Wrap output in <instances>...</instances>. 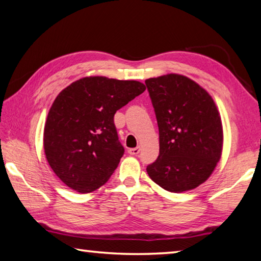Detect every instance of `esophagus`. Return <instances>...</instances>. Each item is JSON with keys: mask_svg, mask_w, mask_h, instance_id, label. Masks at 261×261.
Masks as SVG:
<instances>
[{"mask_svg": "<svg viewBox=\"0 0 261 261\" xmlns=\"http://www.w3.org/2000/svg\"><path fill=\"white\" fill-rule=\"evenodd\" d=\"M139 151H140V147H136V148H130L127 150V153L130 155H138Z\"/></svg>", "mask_w": 261, "mask_h": 261, "instance_id": "obj_1", "label": "esophagus"}]
</instances>
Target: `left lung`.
I'll use <instances>...</instances> for the list:
<instances>
[{
    "mask_svg": "<svg viewBox=\"0 0 261 261\" xmlns=\"http://www.w3.org/2000/svg\"><path fill=\"white\" fill-rule=\"evenodd\" d=\"M160 134V155L147 167L149 178L171 193L206 181L220 161L224 131L210 93L181 74L147 79Z\"/></svg>",
    "mask_w": 261,
    "mask_h": 261,
    "instance_id": "left-lung-1",
    "label": "left lung"
}]
</instances>
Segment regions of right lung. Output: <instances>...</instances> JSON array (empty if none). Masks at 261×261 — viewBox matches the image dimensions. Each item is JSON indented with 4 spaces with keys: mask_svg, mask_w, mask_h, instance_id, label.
Returning <instances> with one entry per match:
<instances>
[{
    "mask_svg": "<svg viewBox=\"0 0 261 261\" xmlns=\"http://www.w3.org/2000/svg\"><path fill=\"white\" fill-rule=\"evenodd\" d=\"M145 90L139 81L106 76L82 77L61 90L46 117L43 146L66 186L87 194L107 182L124 153L114 114Z\"/></svg>",
    "mask_w": 261,
    "mask_h": 261,
    "instance_id": "obj_1",
    "label": "right lung"
}]
</instances>
